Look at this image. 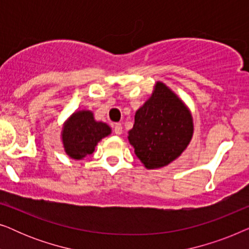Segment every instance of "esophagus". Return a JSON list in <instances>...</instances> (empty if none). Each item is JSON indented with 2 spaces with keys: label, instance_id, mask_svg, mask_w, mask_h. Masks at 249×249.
<instances>
[{
  "label": "esophagus",
  "instance_id": "obj_1",
  "mask_svg": "<svg viewBox=\"0 0 249 249\" xmlns=\"http://www.w3.org/2000/svg\"><path fill=\"white\" fill-rule=\"evenodd\" d=\"M113 130L115 135H121L122 134V124H115L113 125Z\"/></svg>",
  "mask_w": 249,
  "mask_h": 249
}]
</instances>
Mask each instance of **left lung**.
Wrapping results in <instances>:
<instances>
[{"label": "left lung", "instance_id": "obj_1", "mask_svg": "<svg viewBox=\"0 0 249 249\" xmlns=\"http://www.w3.org/2000/svg\"><path fill=\"white\" fill-rule=\"evenodd\" d=\"M128 134L145 168H162L179 158L192 141V113L165 84L158 81L151 97L136 112Z\"/></svg>", "mask_w": 249, "mask_h": 249}]
</instances>
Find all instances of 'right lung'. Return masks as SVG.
Wrapping results in <instances>:
<instances>
[{"label": "right lung", "mask_w": 249, "mask_h": 249, "mask_svg": "<svg viewBox=\"0 0 249 249\" xmlns=\"http://www.w3.org/2000/svg\"><path fill=\"white\" fill-rule=\"evenodd\" d=\"M111 134V128L96 121L91 111H77L64 122L61 137L64 152L71 159L81 160L95 151L97 142Z\"/></svg>", "instance_id": "add662e5"}]
</instances>
